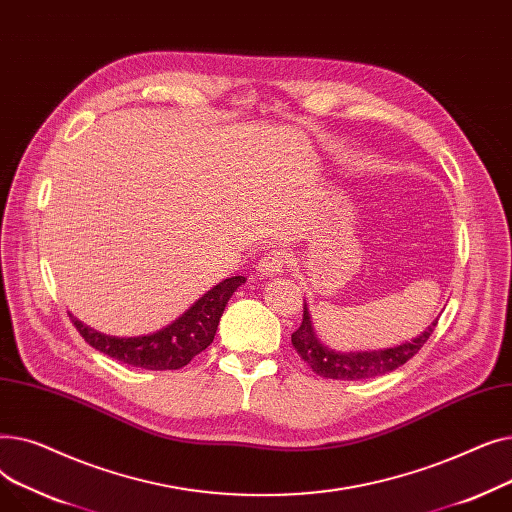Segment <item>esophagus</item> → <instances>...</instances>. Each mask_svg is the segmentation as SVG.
<instances>
[{"mask_svg":"<svg viewBox=\"0 0 512 512\" xmlns=\"http://www.w3.org/2000/svg\"><path fill=\"white\" fill-rule=\"evenodd\" d=\"M286 265H288V253L284 251H272L267 253L259 265H257V272L263 276V278H274V276H280L286 272Z\"/></svg>","mask_w":512,"mask_h":512,"instance_id":"obj_1","label":"esophagus"}]
</instances>
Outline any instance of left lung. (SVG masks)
<instances>
[{
  "label": "left lung",
  "instance_id": "8db88e82",
  "mask_svg": "<svg viewBox=\"0 0 512 512\" xmlns=\"http://www.w3.org/2000/svg\"><path fill=\"white\" fill-rule=\"evenodd\" d=\"M303 324L301 328L292 334V346L294 351L299 353L301 359L311 365V369L321 375V378H330V380H369V378H378V375L390 373L398 369L400 365H405L413 355L421 351V346L427 342V338L432 336L434 328L438 326V317L429 324L419 336L390 346V348H375V351H351V353H342L334 351V348H328L326 344H321V340L315 334L311 313L307 303L303 305Z\"/></svg>",
  "mask_w": 512,
  "mask_h": 512
}]
</instances>
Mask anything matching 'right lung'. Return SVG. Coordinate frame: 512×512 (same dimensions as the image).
<instances>
[{
    "label": "right lung",
    "instance_id": "add662e5",
    "mask_svg": "<svg viewBox=\"0 0 512 512\" xmlns=\"http://www.w3.org/2000/svg\"><path fill=\"white\" fill-rule=\"evenodd\" d=\"M245 282V276L226 278L224 282L215 284L211 290H207L199 301L193 303V307H188L178 319L172 321V324L145 336H107L89 328L72 313L70 319L80 332V336H83L95 351L107 357L151 371L180 369L186 363H191L195 355L205 351L213 342L215 330H218L220 317L230 297L236 292V288Z\"/></svg>",
    "mask_w": 512,
    "mask_h": 512
}]
</instances>
